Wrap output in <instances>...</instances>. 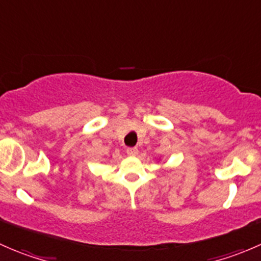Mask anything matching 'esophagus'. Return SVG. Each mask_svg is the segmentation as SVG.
<instances>
[{
  "label": "esophagus",
  "mask_w": 261,
  "mask_h": 261,
  "mask_svg": "<svg viewBox=\"0 0 261 261\" xmlns=\"http://www.w3.org/2000/svg\"><path fill=\"white\" fill-rule=\"evenodd\" d=\"M126 152H127V155H130V156H136L139 152L138 147H128L127 150H126Z\"/></svg>",
  "instance_id": "obj_1"
}]
</instances>
